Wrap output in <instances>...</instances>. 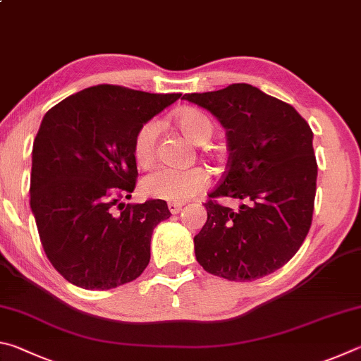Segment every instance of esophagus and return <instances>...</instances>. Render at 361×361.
Returning <instances> with one entry per match:
<instances>
[{"label": "esophagus", "instance_id": "obj_1", "mask_svg": "<svg viewBox=\"0 0 361 361\" xmlns=\"http://www.w3.org/2000/svg\"><path fill=\"white\" fill-rule=\"evenodd\" d=\"M168 209L171 214H177L182 209V204L180 203H169L168 204Z\"/></svg>", "mask_w": 361, "mask_h": 361}]
</instances>
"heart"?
<instances>
[{
	"label": "heart",
	"instance_id": "obj_1",
	"mask_svg": "<svg viewBox=\"0 0 361 361\" xmlns=\"http://www.w3.org/2000/svg\"><path fill=\"white\" fill-rule=\"evenodd\" d=\"M176 122L182 133L193 142L207 141L214 131V123L209 116L198 109H184L177 114ZM158 135H160L158 118H150L139 126L133 139V154L137 163L145 164L155 157ZM209 184V173L201 166L179 169L158 164L144 174L141 188L147 197L171 201V203H184L204 192Z\"/></svg>",
	"mask_w": 361,
	"mask_h": 361
}]
</instances>
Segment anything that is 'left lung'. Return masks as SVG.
<instances>
[{
    "label": "left lung",
    "instance_id": "1",
    "mask_svg": "<svg viewBox=\"0 0 361 361\" xmlns=\"http://www.w3.org/2000/svg\"><path fill=\"white\" fill-rule=\"evenodd\" d=\"M226 130L228 163L207 195V220L195 236V255L207 273L255 281L292 258L312 224L317 161L312 130L293 106L249 84L185 93ZM219 197L243 201L238 212Z\"/></svg>",
    "mask_w": 361,
    "mask_h": 361
}]
</instances>
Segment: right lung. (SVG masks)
Segmentation results:
<instances>
[{
	"label": "right lung",
	"instance_id": "add662e5",
	"mask_svg": "<svg viewBox=\"0 0 361 361\" xmlns=\"http://www.w3.org/2000/svg\"><path fill=\"white\" fill-rule=\"evenodd\" d=\"M179 98L101 84L44 116L33 144L30 204L44 252L68 282L109 290L135 281L149 264L152 231L171 217L166 201L120 200L136 187L139 126Z\"/></svg>",
	"mask_w": 361,
	"mask_h": 361
}]
</instances>
